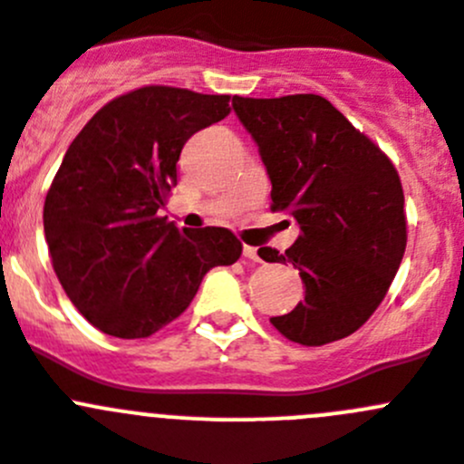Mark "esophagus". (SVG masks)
<instances>
[{
	"label": "esophagus",
	"mask_w": 464,
	"mask_h": 464,
	"mask_svg": "<svg viewBox=\"0 0 464 464\" xmlns=\"http://www.w3.org/2000/svg\"><path fill=\"white\" fill-rule=\"evenodd\" d=\"M242 254H245V258H249V261L261 263V256H258V249H256V246L245 245V246H242Z\"/></svg>",
	"instance_id": "34e87169"
}]
</instances>
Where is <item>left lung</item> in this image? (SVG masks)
<instances>
[{
    "label": "left lung",
    "mask_w": 464,
    "mask_h": 464,
    "mask_svg": "<svg viewBox=\"0 0 464 464\" xmlns=\"http://www.w3.org/2000/svg\"><path fill=\"white\" fill-rule=\"evenodd\" d=\"M233 110L267 169L270 208L300 224L285 254L258 249L304 281V300L270 323L302 345L345 339L384 300L408 245L396 167L323 95H236Z\"/></svg>",
    "instance_id": "left-lung-1"
}]
</instances>
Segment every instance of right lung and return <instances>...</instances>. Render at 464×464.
I'll return each instance as SVG.
<instances>
[{
	"label": "right lung",
	"instance_id": "1",
	"mask_svg": "<svg viewBox=\"0 0 464 464\" xmlns=\"http://www.w3.org/2000/svg\"><path fill=\"white\" fill-rule=\"evenodd\" d=\"M231 95L141 86L107 102L68 146L43 206L52 267L82 315L116 339L179 318L242 245L228 228H176L158 210L185 141L228 116Z\"/></svg>",
	"mask_w": 464,
	"mask_h": 464
}]
</instances>
